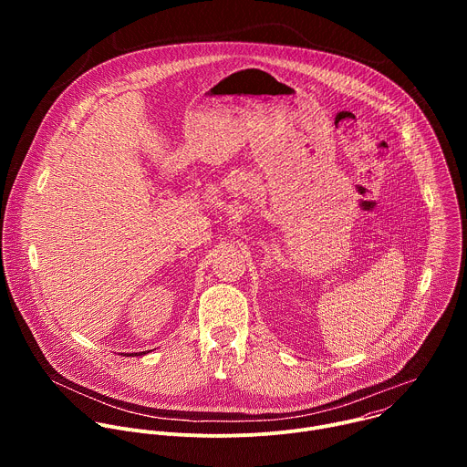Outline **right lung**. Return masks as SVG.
<instances>
[{
  "mask_svg": "<svg viewBox=\"0 0 467 467\" xmlns=\"http://www.w3.org/2000/svg\"><path fill=\"white\" fill-rule=\"evenodd\" d=\"M140 355H146V351H144V353H140ZM135 357H137V353H135Z\"/></svg>",
  "mask_w": 467,
  "mask_h": 467,
  "instance_id": "1",
  "label": "right lung"
}]
</instances>
